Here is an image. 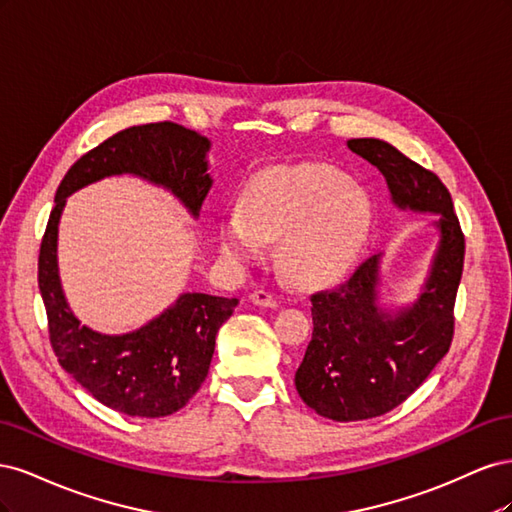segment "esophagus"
I'll use <instances>...</instances> for the list:
<instances>
[{
    "instance_id": "esophagus-1",
    "label": "esophagus",
    "mask_w": 512,
    "mask_h": 512,
    "mask_svg": "<svg viewBox=\"0 0 512 512\" xmlns=\"http://www.w3.org/2000/svg\"><path fill=\"white\" fill-rule=\"evenodd\" d=\"M250 301L258 307H277V299L267 290H254L250 294Z\"/></svg>"
}]
</instances>
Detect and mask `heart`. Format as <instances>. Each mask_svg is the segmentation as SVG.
Listing matches in <instances>:
<instances>
[{
  "label": "heart",
  "instance_id": "obj_1",
  "mask_svg": "<svg viewBox=\"0 0 512 512\" xmlns=\"http://www.w3.org/2000/svg\"><path fill=\"white\" fill-rule=\"evenodd\" d=\"M239 211L218 226L220 252L247 265L265 241H280V262L299 282H327L346 273L374 226V205L331 164L280 166L245 183Z\"/></svg>",
  "mask_w": 512,
  "mask_h": 512
}]
</instances>
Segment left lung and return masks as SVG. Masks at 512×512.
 I'll use <instances>...</instances> for the list:
<instances>
[{"label":"left lung","instance_id":"1","mask_svg":"<svg viewBox=\"0 0 512 512\" xmlns=\"http://www.w3.org/2000/svg\"><path fill=\"white\" fill-rule=\"evenodd\" d=\"M348 149L374 164L393 205L440 218L438 245L414 303H378L382 254L367 258L348 282L312 294L314 333L294 386L305 404L331 421H365L397 408L451 348L455 297L466 241L446 185L380 138H350Z\"/></svg>","mask_w":512,"mask_h":512}]
</instances>
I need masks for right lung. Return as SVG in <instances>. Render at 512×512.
Masks as SVG:
<instances>
[{
    "label": "right lung",
    "instance_id": "1",
    "mask_svg": "<svg viewBox=\"0 0 512 512\" xmlns=\"http://www.w3.org/2000/svg\"><path fill=\"white\" fill-rule=\"evenodd\" d=\"M211 141L177 123L132 126L91 149L61 179L46 224L38 286L59 365L106 408L158 418L181 410L209 374L215 335L237 299L183 292L141 329L106 335L89 329L70 309L57 267V230L66 198L106 177L132 175L168 190L196 220L211 190Z\"/></svg>",
    "mask_w": 512,
    "mask_h": 512
}]
</instances>
